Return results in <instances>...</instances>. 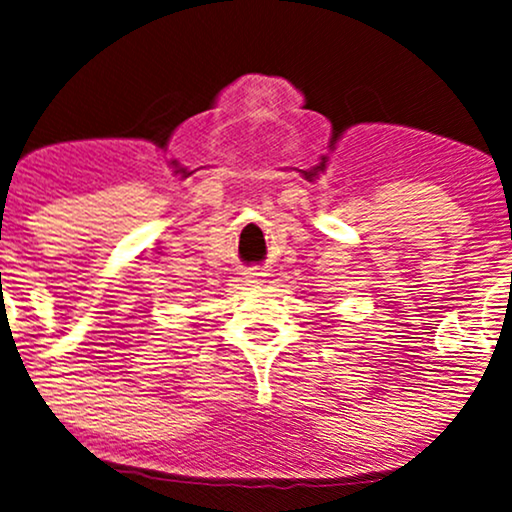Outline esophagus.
<instances>
[{"label":"esophagus","instance_id":"1","mask_svg":"<svg viewBox=\"0 0 512 512\" xmlns=\"http://www.w3.org/2000/svg\"><path fill=\"white\" fill-rule=\"evenodd\" d=\"M260 278H262L260 271H248V274H245V281L248 283H260Z\"/></svg>","mask_w":512,"mask_h":512}]
</instances>
